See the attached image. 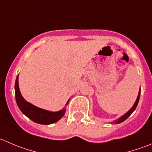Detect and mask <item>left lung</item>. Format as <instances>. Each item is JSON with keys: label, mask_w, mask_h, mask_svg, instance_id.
<instances>
[{"label": "left lung", "mask_w": 152, "mask_h": 152, "mask_svg": "<svg viewBox=\"0 0 152 152\" xmlns=\"http://www.w3.org/2000/svg\"><path fill=\"white\" fill-rule=\"evenodd\" d=\"M140 91H139V93H138V96H137V98L136 101H135L134 104V105L132 106V108L130 109V110H129L128 112H126V113H125L124 115H123L122 117H120V118L117 119V120H114V121L113 122V123H115V124H119V123H123V121H125V120H126V119L128 118V117H129V116L132 114V113H133L134 111V110L136 109L137 106L138 104V102H139V99H140Z\"/></svg>", "instance_id": "obj_1"}]
</instances>
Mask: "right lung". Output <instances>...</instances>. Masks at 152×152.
<instances>
[{
    "label": "right lung",
    "instance_id": "1",
    "mask_svg": "<svg viewBox=\"0 0 152 152\" xmlns=\"http://www.w3.org/2000/svg\"><path fill=\"white\" fill-rule=\"evenodd\" d=\"M15 100L18 106L20 111L25 116L30 119L32 121L42 125H50L58 122L61 117L64 115L66 111V106L68 104L69 101L66 103L65 107L58 111L53 112L50 110H45L39 107L33 105L31 103L28 102L24 99L20 94L18 85V75L16 77L15 84Z\"/></svg>",
    "mask_w": 152,
    "mask_h": 152
}]
</instances>
